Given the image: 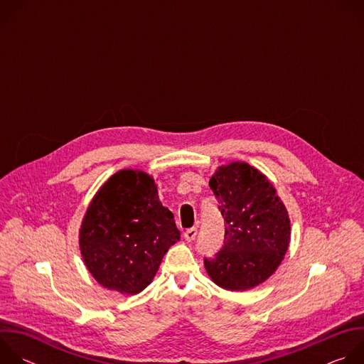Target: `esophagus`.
Wrapping results in <instances>:
<instances>
[{
  "label": "esophagus",
  "mask_w": 364,
  "mask_h": 364,
  "mask_svg": "<svg viewBox=\"0 0 364 364\" xmlns=\"http://www.w3.org/2000/svg\"><path fill=\"white\" fill-rule=\"evenodd\" d=\"M196 236H197V229L196 228H190L184 232V239L187 242H193L196 239Z\"/></svg>",
  "instance_id": "1"
}]
</instances>
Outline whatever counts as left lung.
<instances>
[{"label": "left lung", "mask_w": 364, "mask_h": 364, "mask_svg": "<svg viewBox=\"0 0 364 364\" xmlns=\"http://www.w3.org/2000/svg\"><path fill=\"white\" fill-rule=\"evenodd\" d=\"M225 219V242L204 257L210 278L222 288L245 291L269 278L289 245L291 225L269 180L246 163L220 167L210 178Z\"/></svg>", "instance_id": "8db88e82"}]
</instances>
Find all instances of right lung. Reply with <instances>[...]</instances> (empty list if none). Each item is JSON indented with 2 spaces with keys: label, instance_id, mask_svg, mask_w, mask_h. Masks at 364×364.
<instances>
[{
  "label": "right lung",
  "instance_id": "obj_1",
  "mask_svg": "<svg viewBox=\"0 0 364 364\" xmlns=\"http://www.w3.org/2000/svg\"><path fill=\"white\" fill-rule=\"evenodd\" d=\"M178 239L174 215L159 200L154 180L134 170H122L102 186L80 228L89 272L105 288L131 295L149 285Z\"/></svg>",
  "mask_w": 364,
  "mask_h": 364
}]
</instances>
